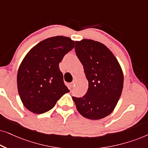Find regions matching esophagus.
Segmentation results:
<instances>
[{
    "mask_svg": "<svg viewBox=\"0 0 148 148\" xmlns=\"http://www.w3.org/2000/svg\"><path fill=\"white\" fill-rule=\"evenodd\" d=\"M75 82L73 81V82L71 84V88H73V87L75 86Z\"/></svg>",
    "mask_w": 148,
    "mask_h": 148,
    "instance_id": "1",
    "label": "esophagus"
}]
</instances>
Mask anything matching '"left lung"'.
<instances>
[{
  "mask_svg": "<svg viewBox=\"0 0 148 148\" xmlns=\"http://www.w3.org/2000/svg\"><path fill=\"white\" fill-rule=\"evenodd\" d=\"M75 50L89 84L82 98L73 97L77 110L85 118H104L114 110L122 93V69L112 52L99 42L76 41Z\"/></svg>",
  "mask_w": 148,
  "mask_h": 148,
  "instance_id": "1",
  "label": "left lung"
}]
</instances>
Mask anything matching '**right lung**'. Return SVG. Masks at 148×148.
<instances>
[{"mask_svg": "<svg viewBox=\"0 0 148 148\" xmlns=\"http://www.w3.org/2000/svg\"><path fill=\"white\" fill-rule=\"evenodd\" d=\"M75 46L70 38L54 36L39 42L26 54L17 73L20 98L27 110L36 114L50 110L68 93L59 63Z\"/></svg>", "mask_w": 148, "mask_h": 148, "instance_id": "add662e5", "label": "right lung"}]
</instances>
